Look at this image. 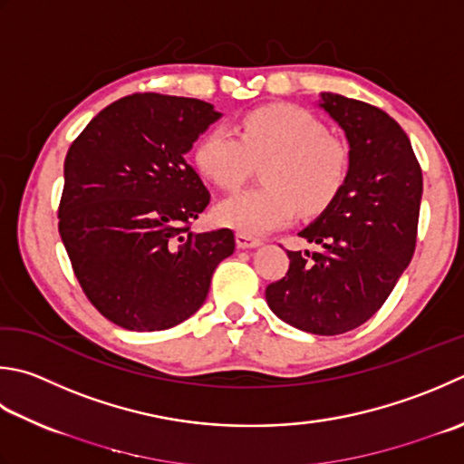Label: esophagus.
<instances>
[{
  "label": "esophagus",
  "mask_w": 464,
  "mask_h": 464,
  "mask_svg": "<svg viewBox=\"0 0 464 464\" xmlns=\"http://www.w3.org/2000/svg\"><path fill=\"white\" fill-rule=\"evenodd\" d=\"M235 243H237L239 249H253V247H259L263 241L257 239V237H251V235L237 233V235H235Z\"/></svg>",
  "instance_id": "1"
}]
</instances>
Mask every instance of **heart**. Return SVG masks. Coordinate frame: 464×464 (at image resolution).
<instances>
[{
    "instance_id": "b5f03b06",
    "label": "heart",
    "mask_w": 464,
    "mask_h": 464,
    "mask_svg": "<svg viewBox=\"0 0 464 464\" xmlns=\"http://www.w3.org/2000/svg\"><path fill=\"white\" fill-rule=\"evenodd\" d=\"M266 187L235 193L215 208L223 227L245 235H263L292 223L302 208L315 215L328 208L350 175L346 142L328 134L310 111L289 104L259 106L245 112L235 130L213 126L195 144L197 170L215 187L231 190L263 162Z\"/></svg>"
}]
</instances>
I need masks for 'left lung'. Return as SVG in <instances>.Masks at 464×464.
<instances>
[{
	"label": "left lung",
	"mask_w": 464,
	"mask_h": 464,
	"mask_svg": "<svg viewBox=\"0 0 464 464\" xmlns=\"http://www.w3.org/2000/svg\"><path fill=\"white\" fill-rule=\"evenodd\" d=\"M320 106L350 142V175L338 198L299 233L322 251H287L285 277L266 289L279 320L338 335L374 315L416 247L422 170L392 116L362 100L322 94Z\"/></svg>",
	"instance_id": "left-lung-1"
}]
</instances>
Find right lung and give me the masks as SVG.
<instances>
[{"mask_svg":"<svg viewBox=\"0 0 464 464\" xmlns=\"http://www.w3.org/2000/svg\"><path fill=\"white\" fill-rule=\"evenodd\" d=\"M221 114L197 98L139 92L98 112L63 160L58 229L106 320L159 332L203 305L231 229L193 233L211 195L185 154Z\"/></svg>","mask_w":464,"mask_h":464,"instance_id":"right-lung-1","label":"right lung"}]
</instances>
